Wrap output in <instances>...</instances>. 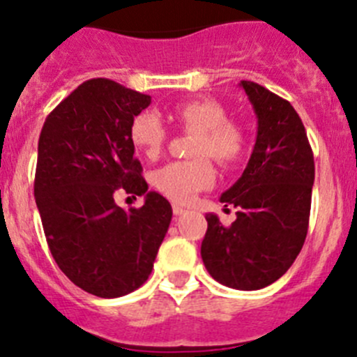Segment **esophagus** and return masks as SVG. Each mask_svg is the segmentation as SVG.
<instances>
[{
  "instance_id": "esophagus-1",
  "label": "esophagus",
  "mask_w": 357,
  "mask_h": 357,
  "mask_svg": "<svg viewBox=\"0 0 357 357\" xmlns=\"http://www.w3.org/2000/svg\"><path fill=\"white\" fill-rule=\"evenodd\" d=\"M172 212H174V215H183L186 212V208L183 207V205L174 204V205H172Z\"/></svg>"
}]
</instances>
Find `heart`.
I'll list each match as a JSON object with an SVG mask.
<instances>
[{
  "label": "heart",
  "instance_id": "obj_1",
  "mask_svg": "<svg viewBox=\"0 0 357 357\" xmlns=\"http://www.w3.org/2000/svg\"><path fill=\"white\" fill-rule=\"evenodd\" d=\"M171 117L179 128L195 132L192 160L169 162L153 176L157 190L176 202H190L202 190L214 183L215 172L209 157L221 165H233L240 160L245 146V136L236 122L226 119L225 107L211 98L186 100L178 103ZM131 143L149 158L160 153L167 129L158 115L139 112L129 128Z\"/></svg>",
  "mask_w": 357,
  "mask_h": 357
}]
</instances>
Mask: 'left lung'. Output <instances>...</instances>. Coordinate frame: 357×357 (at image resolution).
<instances>
[{"label": "left lung", "mask_w": 357, "mask_h": 357, "mask_svg": "<svg viewBox=\"0 0 357 357\" xmlns=\"http://www.w3.org/2000/svg\"><path fill=\"white\" fill-rule=\"evenodd\" d=\"M257 115V139L242 178L221 195L238 208L231 226L207 214L202 261L215 282L259 290L282 278L307 235L314 157L290 102L252 81L240 82Z\"/></svg>", "instance_id": "left-lung-1"}]
</instances>
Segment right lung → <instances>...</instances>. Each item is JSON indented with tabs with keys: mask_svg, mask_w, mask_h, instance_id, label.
Instances as JSON below:
<instances>
[{
	"mask_svg": "<svg viewBox=\"0 0 357 357\" xmlns=\"http://www.w3.org/2000/svg\"><path fill=\"white\" fill-rule=\"evenodd\" d=\"M152 96L112 79L84 81L46 117L38 143L36 205L53 259L74 285L103 298L139 289L152 273L172 218L171 204L146 192L129 138ZM126 189L146 204L126 213Z\"/></svg>",
	"mask_w": 357,
	"mask_h": 357,
	"instance_id": "add662e5",
	"label": "right lung"
}]
</instances>
